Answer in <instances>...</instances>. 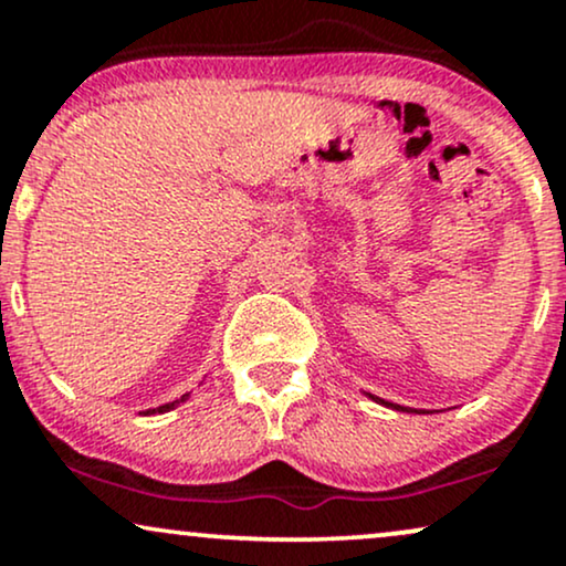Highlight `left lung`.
Instances as JSON below:
<instances>
[{
  "instance_id": "1",
  "label": "left lung",
  "mask_w": 566,
  "mask_h": 566,
  "mask_svg": "<svg viewBox=\"0 0 566 566\" xmlns=\"http://www.w3.org/2000/svg\"><path fill=\"white\" fill-rule=\"evenodd\" d=\"M369 399L380 401V405H386V407H394V409H399V412H418V409H409V407H401V405H391V401H382V399H378V396H373V394H369Z\"/></svg>"
}]
</instances>
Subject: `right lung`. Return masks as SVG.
<instances>
[{
    "mask_svg": "<svg viewBox=\"0 0 566 566\" xmlns=\"http://www.w3.org/2000/svg\"><path fill=\"white\" fill-rule=\"evenodd\" d=\"M188 399V394H184V396H180V399H175V401H170V405H161V407H157V409H146V415L148 412H170V409H175V407H178L180 405V401H186Z\"/></svg>",
    "mask_w": 566,
    "mask_h": 566,
    "instance_id": "add662e5",
    "label": "right lung"
}]
</instances>
